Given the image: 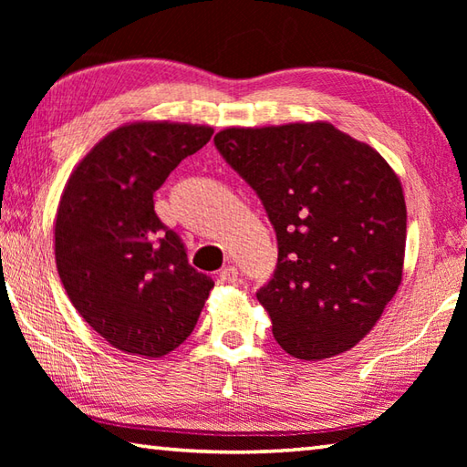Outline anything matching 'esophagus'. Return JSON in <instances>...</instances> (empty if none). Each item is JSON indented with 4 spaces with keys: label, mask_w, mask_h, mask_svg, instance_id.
<instances>
[{
    "label": "esophagus",
    "mask_w": 467,
    "mask_h": 467,
    "mask_svg": "<svg viewBox=\"0 0 467 467\" xmlns=\"http://www.w3.org/2000/svg\"><path fill=\"white\" fill-rule=\"evenodd\" d=\"M236 279H239V271H236L234 265H226L224 269L221 271V281L223 283H234Z\"/></svg>",
    "instance_id": "esophagus-1"
}]
</instances>
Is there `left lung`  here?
Returning <instances> with one entry per match:
<instances>
[{"instance_id":"8db88e82","label":"left lung","mask_w":467,"mask_h":467,"mask_svg":"<svg viewBox=\"0 0 467 467\" xmlns=\"http://www.w3.org/2000/svg\"><path fill=\"white\" fill-rule=\"evenodd\" d=\"M216 150L275 228V273L256 291L296 359L351 349L401 283L408 211L379 152L327 122L226 128Z\"/></svg>"}]
</instances>
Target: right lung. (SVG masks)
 <instances>
[{
  "mask_svg": "<svg viewBox=\"0 0 467 467\" xmlns=\"http://www.w3.org/2000/svg\"><path fill=\"white\" fill-rule=\"evenodd\" d=\"M213 128L136 122L76 166L56 216V265L76 311L116 349L162 357L192 333L214 281L154 211V192Z\"/></svg>",
  "mask_w": 467,
  "mask_h": 467,
  "instance_id": "obj_1",
  "label": "right lung"
}]
</instances>
